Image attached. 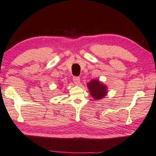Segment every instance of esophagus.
<instances>
[{
	"instance_id": "obj_1",
	"label": "esophagus",
	"mask_w": 156,
	"mask_h": 156,
	"mask_svg": "<svg viewBox=\"0 0 156 156\" xmlns=\"http://www.w3.org/2000/svg\"><path fill=\"white\" fill-rule=\"evenodd\" d=\"M73 80V82L75 83V84H76V85H78V84L80 83V78L79 77V76H74Z\"/></svg>"
}]
</instances>
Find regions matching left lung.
Returning a JSON list of instances; mask_svg holds the SVG:
<instances>
[{"label": "left lung", "mask_w": 156, "mask_h": 156, "mask_svg": "<svg viewBox=\"0 0 156 156\" xmlns=\"http://www.w3.org/2000/svg\"><path fill=\"white\" fill-rule=\"evenodd\" d=\"M88 87L90 92L91 96L95 99H101L107 94V88L99 80H92L88 83Z\"/></svg>", "instance_id": "left-lung-1"}]
</instances>
